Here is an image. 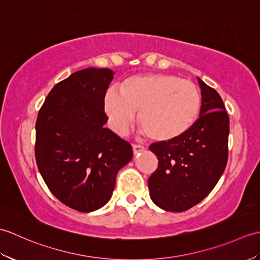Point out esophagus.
<instances>
[{"label": "esophagus", "instance_id": "obj_1", "mask_svg": "<svg viewBox=\"0 0 260 260\" xmlns=\"http://www.w3.org/2000/svg\"><path fill=\"white\" fill-rule=\"evenodd\" d=\"M146 147L144 145H139V144H133V152L134 154H139L141 152H144Z\"/></svg>", "mask_w": 260, "mask_h": 260}]
</instances>
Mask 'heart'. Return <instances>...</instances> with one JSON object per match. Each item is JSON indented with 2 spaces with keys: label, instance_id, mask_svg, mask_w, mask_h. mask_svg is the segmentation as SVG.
<instances>
[{
  "label": "heart",
  "instance_id": "obj_1",
  "mask_svg": "<svg viewBox=\"0 0 260 260\" xmlns=\"http://www.w3.org/2000/svg\"><path fill=\"white\" fill-rule=\"evenodd\" d=\"M201 97L191 81L167 74L133 76L120 86V92L109 89L105 110L110 125L124 134L137 119L145 134L157 142L179 139L198 118Z\"/></svg>",
  "mask_w": 260,
  "mask_h": 260
}]
</instances>
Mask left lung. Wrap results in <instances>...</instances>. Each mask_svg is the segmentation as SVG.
<instances>
[{"instance_id": "left-lung-1", "label": "left lung", "mask_w": 260, "mask_h": 260, "mask_svg": "<svg viewBox=\"0 0 260 260\" xmlns=\"http://www.w3.org/2000/svg\"><path fill=\"white\" fill-rule=\"evenodd\" d=\"M200 117L184 135L153 143L158 167L150 179L152 201L163 210L182 212L202 201L222 175L228 161L229 117L213 88L198 78Z\"/></svg>"}]
</instances>
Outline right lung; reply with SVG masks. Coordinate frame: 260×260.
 <instances>
[{
  "label": "right lung",
  "instance_id": "add662e5",
  "mask_svg": "<svg viewBox=\"0 0 260 260\" xmlns=\"http://www.w3.org/2000/svg\"><path fill=\"white\" fill-rule=\"evenodd\" d=\"M114 75L107 68L76 71L52 88L38 114V169L52 194L80 212L110 200L116 175L133 157L129 143L104 127Z\"/></svg>",
  "mask_w": 260,
  "mask_h": 260
}]
</instances>
